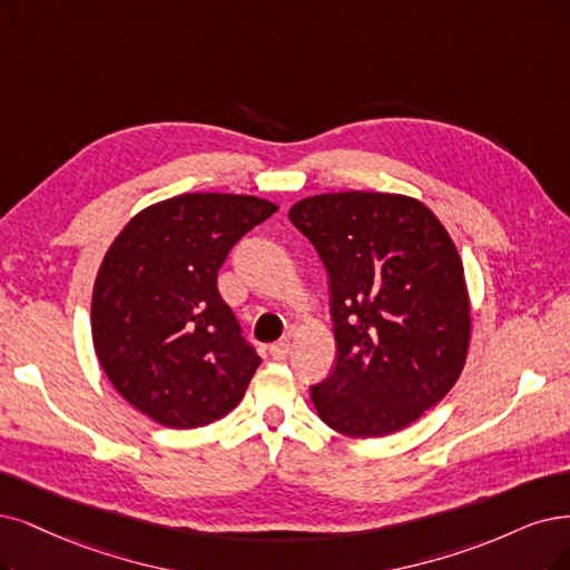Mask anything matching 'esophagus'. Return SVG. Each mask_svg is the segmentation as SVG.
<instances>
[{
	"mask_svg": "<svg viewBox=\"0 0 570 570\" xmlns=\"http://www.w3.org/2000/svg\"><path fill=\"white\" fill-rule=\"evenodd\" d=\"M288 352H291V341H288V338H284V341H279V343L269 345V356H272V360H277V362L286 360Z\"/></svg>",
	"mask_w": 570,
	"mask_h": 570,
	"instance_id": "esophagus-1",
	"label": "esophagus"
}]
</instances>
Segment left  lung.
Wrapping results in <instances>:
<instances>
[{
	"mask_svg": "<svg viewBox=\"0 0 570 570\" xmlns=\"http://www.w3.org/2000/svg\"><path fill=\"white\" fill-rule=\"evenodd\" d=\"M288 218L328 272L338 345L314 409L347 436L404 430L465 366L470 301L449 232L425 204L383 193L307 197Z\"/></svg>",
	"mask_w": 570,
	"mask_h": 570,
	"instance_id": "left-lung-1",
	"label": "left lung"
}]
</instances>
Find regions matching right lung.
I'll return each instance as SVG.
<instances>
[{
	"label": "right lung",
	"mask_w": 570,
	"mask_h": 570,
	"mask_svg": "<svg viewBox=\"0 0 570 570\" xmlns=\"http://www.w3.org/2000/svg\"><path fill=\"white\" fill-rule=\"evenodd\" d=\"M277 206L195 193L126 225L98 269L91 333L115 390L159 425L189 430L235 409L261 356L218 293V269Z\"/></svg>",
	"instance_id": "obj_1"
}]
</instances>
